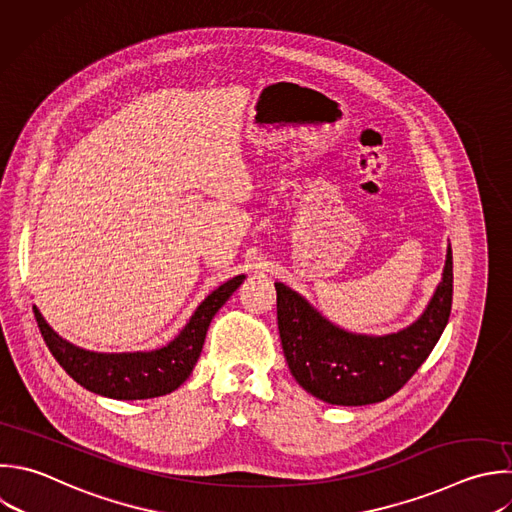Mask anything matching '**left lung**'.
<instances>
[{"label": "left lung", "mask_w": 512, "mask_h": 512, "mask_svg": "<svg viewBox=\"0 0 512 512\" xmlns=\"http://www.w3.org/2000/svg\"><path fill=\"white\" fill-rule=\"evenodd\" d=\"M274 286L282 350L296 382L328 404H374L398 392L438 342L452 306V250L424 314L388 336L344 332L294 290Z\"/></svg>", "instance_id": "8db88e82"}]
</instances>
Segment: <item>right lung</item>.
I'll use <instances>...</instances> for the list:
<instances>
[{
  "mask_svg": "<svg viewBox=\"0 0 512 512\" xmlns=\"http://www.w3.org/2000/svg\"><path fill=\"white\" fill-rule=\"evenodd\" d=\"M246 276H236L216 288L194 312L186 328L168 346L152 352L134 354H98L78 348L60 338L34 306L40 332L60 362V366L90 392L120 398L142 400L164 396L176 390L190 376L196 366L208 326L214 314L236 292Z\"/></svg>",
  "mask_w": 512,
  "mask_h": 512,
  "instance_id": "add662e5",
  "label": "right lung"
}]
</instances>
